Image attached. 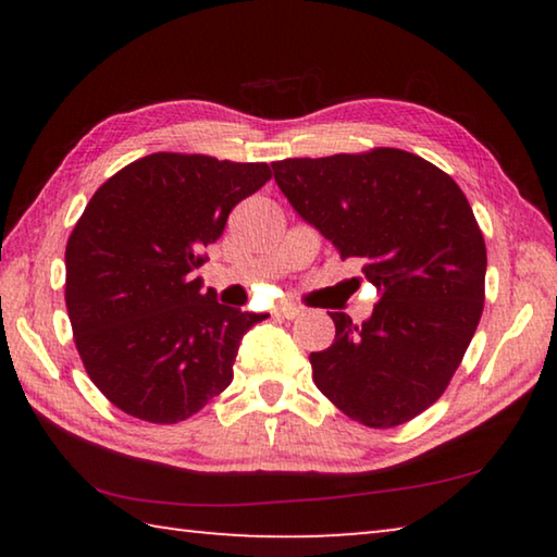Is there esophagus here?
I'll return each instance as SVG.
<instances>
[{
  "mask_svg": "<svg viewBox=\"0 0 557 557\" xmlns=\"http://www.w3.org/2000/svg\"><path fill=\"white\" fill-rule=\"evenodd\" d=\"M301 314V309L295 305H282L275 309V317L277 319H297Z\"/></svg>",
  "mask_w": 557,
  "mask_h": 557,
  "instance_id": "34e87169",
  "label": "esophagus"
}]
</instances>
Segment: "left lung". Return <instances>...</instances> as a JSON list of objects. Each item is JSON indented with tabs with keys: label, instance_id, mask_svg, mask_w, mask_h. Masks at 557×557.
<instances>
[{
	"label": "left lung",
	"instance_id": "8db88e82",
	"mask_svg": "<svg viewBox=\"0 0 557 557\" xmlns=\"http://www.w3.org/2000/svg\"><path fill=\"white\" fill-rule=\"evenodd\" d=\"M272 172L301 221L361 260L379 292L363 324L329 312L334 344L309 354L317 388L361 425H403L445 393L482 319L486 245L467 196L391 147L282 159Z\"/></svg>",
	"mask_w": 557,
	"mask_h": 557
}]
</instances>
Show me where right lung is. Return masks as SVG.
<instances>
[{"label": "right lung", "instance_id": "obj_1", "mask_svg": "<svg viewBox=\"0 0 557 557\" xmlns=\"http://www.w3.org/2000/svg\"><path fill=\"white\" fill-rule=\"evenodd\" d=\"M268 164L157 152L108 178L65 245V307L90 381L132 418L172 425L233 381L268 314L215 299L194 275Z\"/></svg>", "mask_w": 557, "mask_h": 557}]
</instances>
